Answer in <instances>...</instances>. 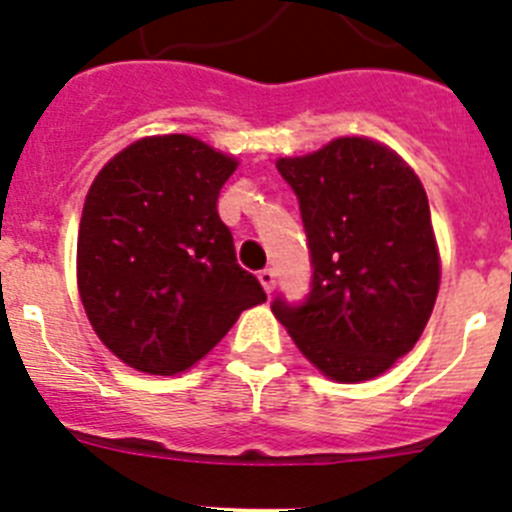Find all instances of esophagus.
I'll use <instances>...</instances> for the list:
<instances>
[{
  "mask_svg": "<svg viewBox=\"0 0 512 512\" xmlns=\"http://www.w3.org/2000/svg\"><path fill=\"white\" fill-rule=\"evenodd\" d=\"M259 282H261V287H264L266 295H271V292H274V287H277V274H274V269L259 271Z\"/></svg>",
  "mask_w": 512,
  "mask_h": 512,
  "instance_id": "esophagus-1",
  "label": "esophagus"
}]
</instances>
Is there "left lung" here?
<instances>
[{"label": "left lung", "instance_id": "left-lung-1", "mask_svg": "<svg viewBox=\"0 0 512 512\" xmlns=\"http://www.w3.org/2000/svg\"><path fill=\"white\" fill-rule=\"evenodd\" d=\"M277 169L300 200L315 271L305 305L274 300L271 312L333 382L379 377L423 336L441 284L423 184L366 135L277 158Z\"/></svg>", "mask_w": 512, "mask_h": 512}]
</instances>
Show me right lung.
<instances>
[{
	"label": "right lung",
	"mask_w": 512,
	"mask_h": 512,
	"mask_svg": "<svg viewBox=\"0 0 512 512\" xmlns=\"http://www.w3.org/2000/svg\"><path fill=\"white\" fill-rule=\"evenodd\" d=\"M235 169L238 158L171 133L135 140L94 176L76 284L94 333L122 364L161 377L187 372L243 310L266 302L217 215Z\"/></svg>",
	"instance_id": "obj_1"
}]
</instances>
